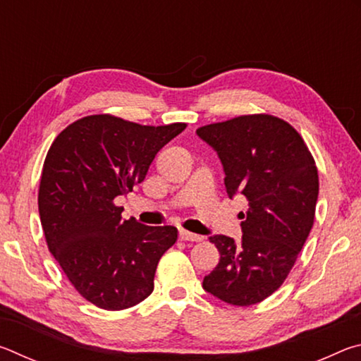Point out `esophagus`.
Returning <instances> with one entry per match:
<instances>
[{
  "mask_svg": "<svg viewBox=\"0 0 361 361\" xmlns=\"http://www.w3.org/2000/svg\"><path fill=\"white\" fill-rule=\"evenodd\" d=\"M180 239L185 240V242H200L204 239V237L199 235V234H192V232H189V231L181 229L180 231Z\"/></svg>",
  "mask_w": 361,
  "mask_h": 361,
  "instance_id": "obj_1",
  "label": "esophagus"
}]
</instances>
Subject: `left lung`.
I'll return each instance as SVG.
<instances>
[{
	"mask_svg": "<svg viewBox=\"0 0 361 361\" xmlns=\"http://www.w3.org/2000/svg\"><path fill=\"white\" fill-rule=\"evenodd\" d=\"M197 135L221 159L229 197L242 194V242L213 235L219 262L204 288L232 305L264 301L288 277L314 226L319 170L298 130L277 116L243 114Z\"/></svg>",
	"mask_w": 361,
	"mask_h": 361,
	"instance_id": "left-lung-1",
	"label": "left lung"
}]
</instances>
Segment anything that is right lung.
Returning a JSON list of instances; mask_svg holds the SVG:
<instances>
[{"label":"right lung","instance_id":"add662e5","mask_svg":"<svg viewBox=\"0 0 361 361\" xmlns=\"http://www.w3.org/2000/svg\"><path fill=\"white\" fill-rule=\"evenodd\" d=\"M185 129V122L156 127L92 114L65 127L47 151L38 191L47 248L97 307H132L154 290L157 262L178 239L176 228L122 221L114 199L132 192Z\"/></svg>","mask_w":361,"mask_h":361}]
</instances>
